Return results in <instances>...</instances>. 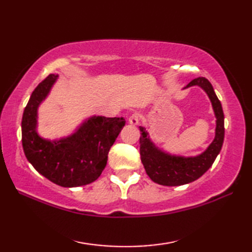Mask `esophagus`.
I'll list each match as a JSON object with an SVG mask.
<instances>
[{"mask_svg": "<svg viewBox=\"0 0 252 252\" xmlns=\"http://www.w3.org/2000/svg\"><path fill=\"white\" fill-rule=\"evenodd\" d=\"M141 120V116L140 114H137V112H134V114H132L130 117H129V123L132 126H136L138 125V122H140Z\"/></svg>", "mask_w": 252, "mask_h": 252, "instance_id": "34e87169", "label": "esophagus"}]
</instances>
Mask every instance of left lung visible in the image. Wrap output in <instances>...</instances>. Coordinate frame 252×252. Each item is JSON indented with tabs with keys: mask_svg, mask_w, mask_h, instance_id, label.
Masks as SVG:
<instances>
[{
	"mask_svg": "<svg viewBox=\"0 0 252 252\" xmlns=\"http://www.w3.org/2000/svg\"><path fill=\"white\" fill-rule=\"evenodd\" d=\"M191 85H199L206 91L209 98L211 99L213 110L217 117L216 138L208 147L205 153L197 157L183 158L170 156L159 151L147 137V132L143 126H140V154L142 163L149 178L155 183L164 186H180L192 181H196L206 173L215 162L220 153L224 140V114L221 101L215 93L211 83L208 79L199 77L192 80L186 88Z\"/></svg>",
	"mask_w": 252,
	"mask_h": 252,
	"instance_id": "8db88e82",
	"label": "left lung"
}]
</instances>
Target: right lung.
<instances>
[{
  "mask_svg": "<svg viewBox=\"0 0 252 252\" xmlns=\"http://www.w3.org/2000/svg\"><path fill=\"white\" fill-rule=\"evenodd\" d=\"M57 74H49L32 92L21 121V142L28 161L47 180L63 187L92 183L106 167L110 147L125 126L123 118L92 117L70 137L52 143L35 132L36 109Z\"/></svg>",
  "mask_w": 252,
  "mask_h": 252,
  "instance_id": "add662e5",
  "label": "right lung"
}]
</instances>
